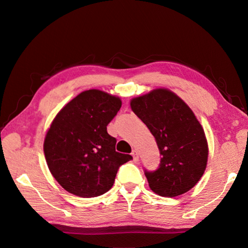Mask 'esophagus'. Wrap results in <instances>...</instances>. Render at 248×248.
<instances>
[{"label":"esophagus","instance_id":"esophagus-1","mask_svg":"<svg viewBox=\"0 0 248 248\" xmlns=\"http://www.w3.org/2000/svg\"><path fill=\"white\" fill-rule=\"evenodd\" d=\"M131 155H132V157H133V161H136V162L139 161V153H138V151L133 150Z\"/></svg>","mask_w":248,"mask_h":248}]
</instances>
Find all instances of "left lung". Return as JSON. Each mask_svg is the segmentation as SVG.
<instances>
[{
	"label": "left lung",
	"mask_w": 248,
	"mask_h": 248,
	"mask_svg": "<svg viewBox=\"0 0 248 248\" xmlns=\"http://www.w3.org/2000/svg\"><path fill=\"white\" fill-rule=\"evenodd\" d=\"M130 106L154 136L162 155L156 170H145L151 190L170 198L189 191L202 177L209 155L204 130L194 111L163 87L132 98Z\"/></svg>",
	"instance_id": "left-lung-1"
}]
</instances>
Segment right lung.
I'll return each instance as SVG.
<instances>
[{
    "instance_id": "obj_1",
    "label": "right lung",
    "mask_w": 248,
    "mask_h": 248,
    "mask_svg": "<svg viewBox=\"0 0 248 248\" xmlns=\"http://www.w3.org/2000/svg\"><path fill=\"white\" fill-rule=\"evenodd\" d=\"M121 107L118 96L99 90L79 93L58 112L48 129L44 153L50 173L62 188L92 198L112 187L120 165L132 156L116 151L107 124Z\"/></svg>"
}]
</instances>
